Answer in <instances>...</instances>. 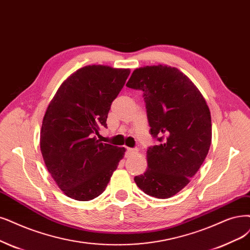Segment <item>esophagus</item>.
I'll return each instance as SVG.
<instances>
[{"mask_svg":"<svg viewBox=\"0 0 250 250\" xmlns=\"http://www.w3.org/2000/svg\"><path fill=\"white\" fill-rule=\"evenodd\" d=\"M137 151H138L137 148H126V149H125V155H126V156L133 155V154H135Z\"/></svg>","mask_w":250,"mask_h":250,"instance_id":"obj_1","label":"esophagus"}]
</instances>
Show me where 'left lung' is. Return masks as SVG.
Returning a JSON list of instances; mask_svg holds the SVG:
<instances>
[{
    "label": "left lung",
    "mask_w": 250,
    "mask_h": 250,
    "mask_svg": "<svg viewBox=\"0 0 250 250\" xmlns=\"http://www.w3.org/2000/svg\"><path fill=\"white\" fill-rule=\"evenodd\" d=\"M126 86L143 91L150 135L148 169L134 178L147 195L168 199L187 187L208 154L212 128L205 99L176 68L136 69Z\"/></svg>",
    "instance_id": "8db88e82"
}]
</instances>
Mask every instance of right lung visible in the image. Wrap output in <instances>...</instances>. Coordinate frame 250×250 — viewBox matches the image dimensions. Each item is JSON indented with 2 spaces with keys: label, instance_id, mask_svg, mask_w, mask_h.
Returning a JSON list of instances; mask_svg holds the SVG:
<instances>
[{
  "label": "right lung",
  "instance_id": "add662e5",
  "mask_svg": "<svg viewBox=\"0 0 250 250\" xmlns=\"http://www.w3.org/2000/svg\"><path fill=\"white\" fill-rule=\"evenodd\" d=\"M130 75L127 69L86 66L64 80L43 118L40 147L48 172L71 199L99 197L125 148L96 139L107 127L111 104Z\"/></svg>",
  "mask_w": 250,
  "mask_h": 250
}]
</instances>
